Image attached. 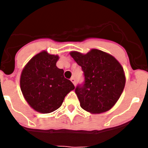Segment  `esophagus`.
I'll return each mask as SVG.
<instances>
[{
	"label": "esophagus",
	"mask_w": 148,
	"mask_h": 148,
	"mask_svg": "<svg viewBox=\"0 0 148 148\" xmlns=\"http://www.w3.org/2000/svg\"><path fill=\"white\" fill-rule=\"evenodd\" d=\"M70 81L73 82V84H74V85H75V78H74V77H73V78H70Z\"/></svg>",
	"instance_id": "esophagus-1"
}]
</instances>
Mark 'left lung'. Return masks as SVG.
Listing matches in <instances>:
<instances>
[{
	"instance_id": "1",
	"label": "left lung",
	"mask_w": 148,
	"mask_h": 148,
	"mask_svg": "<svg viewBox=\"0 0 148 148\" xmlns=\"http://www.w3.org/2000/svg\"><path fill=\"white\" fill-rule=\"evenodd\" d=\"M70 54L82 66L84 75V84L75 90L82 108L91 113L110 110L121 96L126 82L120 63L113 56L96 49L87 54L76 51Z\"/></svg>"
}]
</instances>
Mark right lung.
I'll list each match as a JSON object with an SVG mask.
<instances>
[{
	"label": "right lung",
	"mask_w": 148,
	"mask_h": 148,
	"mask_svg": "<svg viewBox=\"0 0 148 148\" xmlns=\"http://www.w3.org/2000/svg\"><path fill=\"white\" fill-rule=\"evenodd\" d=\"M58 56L44 50L35 55L22 70L21 90L29 105L40 113H49L62 104L65 96L75 89L56 66Z\"/></svg>",
	"instance_id": "add662e5"
}]
</instances>
